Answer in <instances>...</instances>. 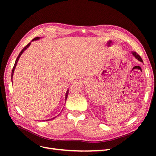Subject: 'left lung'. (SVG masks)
I'll return each mask as SVG.
<instances>
[{
  "label": "left lung",
  "mask_w": 156,
  "mask_h": 156,
  "mask_svg": "<svg viewBox=\"0 0 156 156\" xmlns=\"http://www.w3.org/2000/svg\"><path fill=\"white\" fill-rule=\"evenodd\" d=\"M132 54H133V55L135 56V58H136L139 61H140V62H143V60H142V59H141V56L139 55V54H137L136 52L135 51H133V53H132Z\"/></svg>",
  "instance_id": "left-lung-1"
}]
</instances>
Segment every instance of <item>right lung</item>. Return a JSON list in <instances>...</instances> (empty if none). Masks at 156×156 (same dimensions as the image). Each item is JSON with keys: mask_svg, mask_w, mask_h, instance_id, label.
<instances>
[{"mask_svg": "<svg viewBox=\"0 0 156 156\" xmlns=\"http://www.w3.org/2000/svg\"><path fill=\"white\" fill-rule=\"evenodd\" d=\"M39 39V37H35L34 39H33V40H32V41H35V40H37V39ZM30 44H31V42L30 43H29V44L25 46V47L23 48L22 50H21V51L20 52V54H19V55H18V57H17V58H16V61H15V64H14V66H13V68H12V73H11V79H12V75H13V73H14V70H15V67H16V64H17V62H18V60H19V58H20V56H21V55L23 54V52L26 49H27L29 45H30ZM68 90H67V92H66V99H67V98H68ZM48 121V120H47Z\"/></svg>", "mask_w": 156, "mask_h": 156, "instance_id": "obj_1", "label": "right lung"}]
</instances>
